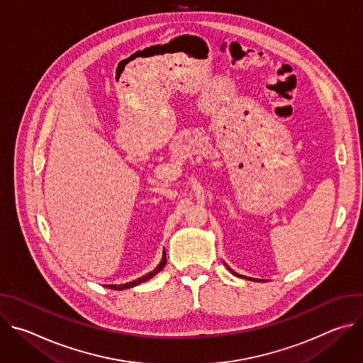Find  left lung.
I'll list each match as a JSON object with an SVG mask.
<instances>
[{"instance_id": "1", "label": "left lung", "mask_w": 363, "mask_h": 363, "mask_svg": "<svg viewBox=\"0 0 363 363\" xmlns=\"http://www.w3.org/2000/svg\"><path fill=\"white\" fill-rule=\"evenodd\" d=\"M228 270H230V272H231V273H233V274H235V273H234V272H233V270H231V269H228ZM235 276H238V274H235Z\"/></svg>"}]
</instances>
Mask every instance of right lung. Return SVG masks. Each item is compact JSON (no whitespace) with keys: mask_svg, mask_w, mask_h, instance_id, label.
Returning <instances> with one entry per match:
<instances>
[{"mask_svg":"<svg viewBox=\"0 0 363 363\" xmlns=\"http://www.w3.org/2000/svg\"><path fill=\"white\" fill-rule=\"evenodd\" d=\"M165 264H167V254H165V251H164V255H162V260H161L160 266H158L157 269H155L153 272H150V273H147V274L142 276L140 279H136V280H133V281H130V283H125V284H121V286H118V284H111L109 287H111V289H113V290H123V289H129V287L138 286L139 283L146 281V280H149L150 277H153V276L157 274V273H160V272L164 269V266H165Z\"/></svg>","mask_w":363,"mask_h":363,"instance_id":"right-lung-1","label":"right lung"}]
</instances>
